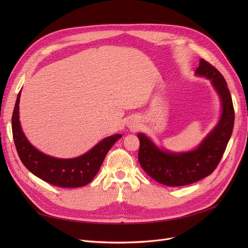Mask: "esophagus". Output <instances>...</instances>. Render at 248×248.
I'll return each mask as SVG.
<instances>
[{
  "mask_svg": "<svg viewBox=\"0 0 248 248\" xmlns=\"http://www.w3.org/2000/svg\"><path fill=\"white\" fill-rule=\"evenodd\" d=\"M132 126H133V127H134V128H135V127H137V126H136V125H132Z\"/></svg>",
  "mask_w": 248,
  "mask_h": 248,
  "instance_id": "34e87169",
  "label": "esophagus"
}]
</instances>
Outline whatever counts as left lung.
Returning a JSON list of instances; mask_svg holds the SVG:
<instances>
[{
  "mask_svg": "<svg viewBox=\"0 0 248 248\" xmlns=\"http://www.w3.org/2000/svg\"><path fill=\"white\" fill-rule=\"evenodd\" d=\"M195 73L211 80L222 103L218 124L200 146L187 153L164 152L144 134L138 135L140 167L151 178L166 186L189 185L212 174L222 158L233 131L234 108L223 75L204 59H200Z\"/></svg>",
  "mask_w": 248,
  "mask_h": 248,
  "instance_id": "1",
  "label": "left lung"
}]
</instances>
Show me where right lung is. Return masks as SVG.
Instances as JSON below:
<instances>
[{
	"mask_svg": "<svg viewBox=\"0 0 248 248\" xmlns=\"http://www.w3.org/2000/svg\"><path fill=\"white\" fill-rule=\"evenodd\" d=\"M18 94L12 115V132L20 160L28 170L47 183L62 188H77L90 183L99 171L108 152L122 135L102 140L86 154L74 159H57L36 150L26 139L19 121Z\"/></svg>",
	"mask_w": 248,
	"mask_h": 248,
	"instance_id": "obj_1",
	"label": "right lung"
}]
</instances>
